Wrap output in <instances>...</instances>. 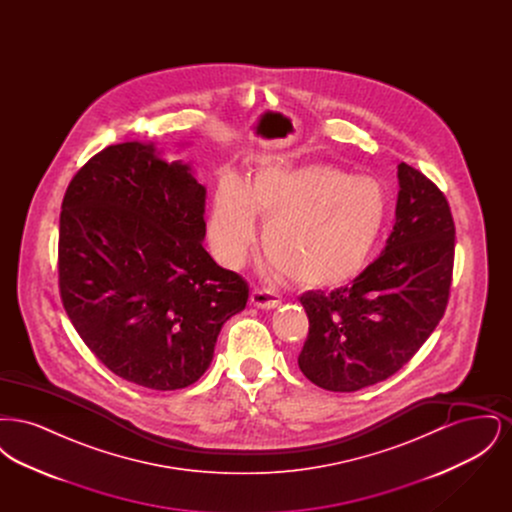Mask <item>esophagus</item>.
Segmentation results:
<instances>
[{
	"instance_id": "obj_1",
	"label": "esophagus",
	"mask_w": 512,
	"mask_h": 512,
	"mask_svg": "<svg viewBox=\"0 0 512 512\" xmlns=\"http://www.w3.org/2000/svg\"><path fill=\"white\" fill-rule=\"evenodd\" d=\"M251 303H253L255 307H259V309H276V307L282 303V299H280V295H276L274 292L255 288V290L251 292Z\"/></svg>"
}]
</instances>
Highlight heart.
Wrapping results in <instances>:
<instances>
[{
	"label": "heart",
	"instance_id": "1",
	"mask_svg": "<svg viewBox=\"0 0 512 512\" xmlns=\"http://www.w3.org/2000/svg\"><path fill=\"white\" fill-rule=\"evenodd\" d=\"M390 211L384 186L328 165L268 163L245 186L224 174L207 220L215 257L244 263L267 220L263 251L276 272L303 290H330L353 280L378 244Z\"/></svg>",
	"mask_w": 512,
	"mask_h": 512
}]
</instances>
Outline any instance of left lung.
Here are the masks:
<instances>
[{
    "label": "left lung",
    "instance_id": "obj_1",
    "mask_svg": "<svg viewBox=\"0 0 512 512\" xmlns=\"http://www.w3.org/2000/svg\"><path fill=\"white\" fill-rule=\"evenodd\" d=\"M397 178L395 224L380 257L351 286L299 297L309 336L297 365L322 390H363L390 378L445 313L455 261L449 203L407 163Z\"/></svg>",
    "mask_w": 512,
    "mask_h": 512
}]
</instances>
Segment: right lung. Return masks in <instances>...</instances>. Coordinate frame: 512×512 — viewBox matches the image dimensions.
<instances>
[{
	"instance_id": "right-lung-1",
	"label": "right lung",
	"mask_w": 512,
	"mask_h": 512,
	"mask_svg": "<svg viewBox=\"0 0 512 512\" xmlns=\"http://www.w3.org/2000/svg\"><path fill=\"white\" fill-rule=\"evenodd\" d=\"M205 194L188 163L124 142L94 155L63 197V307L103 365L147 390L197 382L249 297L201 244Z\"/></svg>"
}]
</instances>
